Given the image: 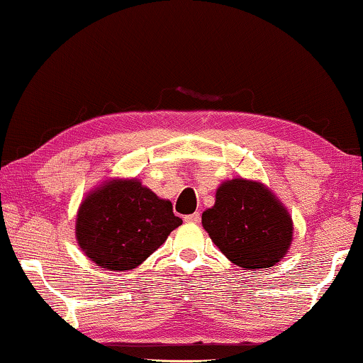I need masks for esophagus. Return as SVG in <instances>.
I'll list each match as a JSON object with an SVG mask.
<instances>
[{"instance_id":"1","label":"esophagus","mask_w":363,"mask_h":363,"mask_svg":"<svg viewBox=\"0 0 363 363\" xmlns=\"http://www.w3.org/2000/svg\"><path fill=\"white\" fill-rule=\"evenodd\" d=\"M184 220H186L187 223H199V221H200V213L199 212H194L191 215H186V216H184Z\"/></svg>"}]
</instances>
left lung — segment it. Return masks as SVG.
I'll list each match as a JSON object with an SVG mask.
<instances>
[{
    "label": "left lung",
    "instance_id": "left-lung-1",
    "mask_svg": "<svg viewBox=\"0 0 363 363\" xmlns=\"http://www.w3.org/2000/svg\"><path fill=\"white\" fill-rule=\"evenodd\" d=\"M202 225L220 251L245 270L275 266L294 238V221L282 202L264 184L242 177L216 189Z\"/></svg>",
    "mask_w": 363,
    "mask_h": 363
}]
</instances>
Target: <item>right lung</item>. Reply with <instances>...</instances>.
Returning <instances> with one entry per match:
<instances>
[{
	"instance_id": "obj_1",
	"label": "right lung",
	"mask_w": 363,
	"mask_h": 363,
	"mask_svg": "<svg viewBox=\"0 0 363 363\" xmlns=\"http://www.w3.org/2000/svg\"><path fill=\"white\" fill-rule=\"evenodd\" d=\"M179 225L169 200L137 179H112L81 202L77 241L97 266L125 272L150 257Z\"/></svg>"
}]
</instances>
